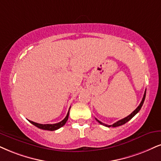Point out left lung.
<instances>
[{"label":"left lung","mask_w":161,"mask_h":161,"mask_svg":"<svg viewBox=\"0 0 161 161\" xmlns=\"http://www.w3.org/2000/svg\"><path fill=\"white\" fill-rule=\"evenodd\" d=\"M146 90L145 91V93H144L143 98H142V102H140V105H139V106L137 107V108H136V110L133 111V112L131 113V114H130V115H129V116H127V117H125V118L122 119H121V120H119V121H118V122H115L114 124L111 125H108L104 124V123H102V122H100V121L97 119H96L97 121H98V122L99 123H100L101 125H104V126H106V127H108V128H109V127H114H114H118V126L122 125L125 124V123H126V122H128L129 120H130V119H131L133 118V117H134V116H135V115H136V114H137V113L139 112V111L140 110V109H141L142 106V104H143V103H144L145 98H146Z\"/></svg>","instance_id":"8db88e82"}]
</instances>
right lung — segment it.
Listing matches in <instances>:
<instances>
[{
	"label": "right lung",
	"mask_w": 161,
	"mask_h": 161,
	"mask_svg": "<svg viewBox=\"0 0 161 161\" xmlns=\"http://www.w3.org/2000/svg\"><path fill=\"white\" fill-rule=\"evenodd\" d=\"M69 110H70V108H69ZM69 110L68 112V114H67L66 116L65 117V119L61 121V122H59L58 123H56V124H39V123H36V122H33V121H30L29 122L31 123V124H33V125H35L36 127H37V128H40V129H42V130H57V129L60 128L61 127H63L64 125L66 123L67 120H68L69 119Z\"/></svg>",
	"instance_id": "right-lung-1"
}]
</instances>
